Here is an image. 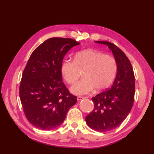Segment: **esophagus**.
<instances>
[{
    "instance_id": "esophagus-1",
    "label": "esophagus",
    "mask_w": 154,
    "mask_h": 154,
    "mask_svg": "<svg viewBox=\"0 0 154 154\" xmlns=\"http://www.w3.org/2000/svg\"><path fill=\"white\" fill-rule=\"evenodd\" d=\"M77 100H81L83 99V97H82V96H77Z\"/></svg>"
}]
</instances>
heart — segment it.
I'll return each mask as SVG.
<instances>
[{
	"label": "heart",
	"mask_w": 154,
	"mask_h": 154,
	"mask_svg": "<svg viewBox=\"0 0 154 154\" xmlns=\"http://www.w3.org/2000/svg\"><path fill=\"white\" fill-rule=\"evenodd\" d=\"M83 71V80L71 88L74 94H86L94 88L103 90L109 87L116 76L118 66L112 56L92 49L77 52L73 62L64 60L60 66L62 76L69 85L76 83L79 77V71Z\"/></svg>",
	"instance_id": "heart-1"
}]
</instances>
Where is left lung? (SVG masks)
Returning <instances> with one entry per match:
<instances>
[{
    "label": "left lung",
    "mask_w": 154,
    "mask_h": 154,
    "mask_svg": "<svg viewBox=\"0 0 154 154\" xmlns=\"http://www.w3.org/2000/svg\"><path fill=\"white\" fill-rule=\"evenodd\" d=\"M108 46L117 62L116 79L109 89L92 98L94 108L85 117L88 126L100 132L119 126L131 111L134 103L135 79L131 63L120 49L108 41H95Z\"/></svg>",
    "instance_id": "obj_1"
}]
</instances>
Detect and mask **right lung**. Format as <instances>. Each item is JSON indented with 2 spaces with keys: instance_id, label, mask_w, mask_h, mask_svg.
<instances>
[{
  "instance_id": "1",
  "label": "right lung",
  "mask_w": 154,
  "mask_h": 154,
  "mask_svg": "<svg viewBox=\"0 0 154 154\" xmlns=\"http://www.w3.org/2000/svg\"><path fill=\"white\" fill-rule=\"evenodd\" d=\"M72 38L54 37L31 54L23 72L20 97L28 122L38 129L50 130L61 125L69 109L77 103L62 82L60 66L72 47Z\"/></svg>"
}]
</instances>
